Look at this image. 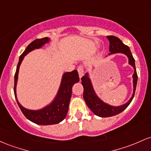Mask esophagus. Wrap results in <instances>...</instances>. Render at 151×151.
<instances>
[{
	"mask_svg": "<svg viewBox=\"0 0 151 151\" xmlns=\"http://www.w3.org/2000/svg\"><path fill=\"white\" fill-rule=\"evenodd\" d=\"M77 71H78V73H79V78H81L84 76V70H83V68L82 67H81V66H79V67H78L77 69Z\"/></svg>",
	"mask_w": 151,
	"mask_h": 151,
	"instance_id": "obj_1",
	"label": "esophagus"
}]
</instances>
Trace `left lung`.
<instances>
[{"instance_id": "1", "label": "left lung", "mask_w": 151, "mask_h": 151, "mask_svg": "<svg viewBox=\"0 0 151 151\" xmlns=\"http://www.w3.org/2000/svg\"><path fill=\"white\" fill-rule=\"evenodd\" d=\"M107 39L109 41V52L108 55H111L114 54L121 53L126 55L129 59V64L132 66L134 72L133 74V92L132 96L126 103L118 106L110 105L109 104L105 103L97 96L94 89H93L92 83L91 79L89 78V73H86L85 75L81 78V84L84 87V93L83 97L85 101L87 106L90 110L93 112L95 115L99 117H110L117 115L121 113L127 108L128 106L130 104L134 96L135 91H136L137 81H138V76H137L136 65H135V60L133 58L132 54L129 47L124 45L121 42L119 38L115 36H107Z\"/></svg>"}]
</instances>
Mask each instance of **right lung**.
<instances>
[{"instance_id": "1", "label": "right lung", "mask_w": 151, "mask_h": 151, "mask_svg": "<svg viewBox=\"0 0 151 151\" xmlns=\"http://www.w3.org/2000/svg\"><path fill=\"white\" fill-rule=\"evenodd\" d=\"M50 42V39L49 37H44L42 39L35 40L27 47V48L19 58V62L17 66L14 78L15 97L22 114L28 120L38 125L43 126L59 124L65 119L67 111H68L71 96H72V86L75 83L79 82V74L76 70L70 72H65L62 75L61 83H60L58 93L50 104L38 110L27 109L20 104L16 94V86L20 66L25 55L32 52V50L40 49Z\"/></svg>"}]
</instances>
